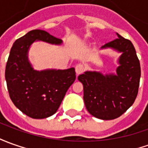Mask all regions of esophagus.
<instances>
[{"label":"esophagus","mask_w":148,"mask_h":148,"mask_svg":"<svg viewBox=\"0 0 148 148\" xmlns=\"http://www.w3.org/2000/svg\"><path fill=\"white\" fill-rule=\"evenodd\" d=\"M76 74H81L84 71V66L82 64H78L76 65Z\"/></svg>","instance_id":"esophagus-1"}]
</instances>
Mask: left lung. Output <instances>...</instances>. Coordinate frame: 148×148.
<instances>
[{
    "label": "left lung",
    "instance_id": "1",
    "mask_svg": "<svg viewBox=\"0 0 148 148\" xmlns=\"http://www.w3.org/2000/svg\"><path fill=\"white\" fill-rule=\"evenodd\" d=\"M117 35L118 38L101 47L122 53L116 74L85 72L78 76L84 86L87 110L102 120H112L124 114L134 102L139 86L141 69L135 49L130 40Z\"/></svg>",
    "mask_w": 148,
    "mask_h": 148
}]
</instances>
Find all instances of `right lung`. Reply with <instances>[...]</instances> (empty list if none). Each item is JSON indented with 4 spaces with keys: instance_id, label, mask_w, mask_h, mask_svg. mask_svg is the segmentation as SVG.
I'll return each mask as SVG.
<instances>
[{
    "instance_id": "add662e5",
    "label": "right lung",
    "mask_w": 148,
    "mask_h": 148,
    "mask_svg": "<svg viewBox=\"0 0 148 148\" xmlns=\"http://www.w3.org/2000/svg\"><path fill=\"white\" fill-rule=\"evenodd\" d=\"M60 45L62 40L42 29H33L14 42L6 64L7 88L14 106L32 119L53 115L69 87L76 80L75 68L37 71L28 60V51L34 41Z\"/></svg>"
}]
</instances>
